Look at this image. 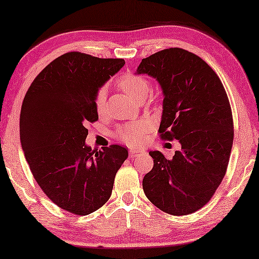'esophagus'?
<instances>
[{
    "instance_id": "1",
    "label": "esophagus",
    "mask_w": 259,
    "mask_h": 259,
    "mask_svg": "<svg viewBox=\"0 0 259 259\" xmlns=\"http://www.w3.org/2000/svg\"><path fill=\"white\" fill-rule=\"evenodd\" d=\"M141 153H142V151H140V150H135V149H131V150L129 151V155H130L131 158L138 157V156L141 155Z\"/></svg>"
}]
</instances>
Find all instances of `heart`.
I'll use <instances>...</instances> for the list:
<instances>
[{"label": "heart", "instance_id": "1", "mask_svg": "<svg viewBox=\"0 0 259 259\" xmlns=\"http://www.w3.org/2000/svg\"><path fill=\"white\" fill-rule=\"evenodd\" d=\"M118 84L121 90H123L126 95L137 101L145 100L150 91L149 81L144 76L134 73H125L121 76ZM106 101L107 89L102 87L97 91L95 97V108L99 114H102L106 110ZM148 130H149V123L147 121H134L118 126L117 138L130 147H138L144 144Z\"/></svg>", "mask_w": 259, "mask_h": 259}]
</instances>
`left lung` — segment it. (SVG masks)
<instances>
[{
  "mask_svg": "<svg viewBox=\"0 0 259 259\" xmlns=\"http://www.w3.org/2000/svg\"><path fill=\"white\" fill-rule=\"evenodd\" d=\"M138 74L161 85L162 140H178L172 159L150 151L153 168L142 187L160 210L184 216L211 199L226 174L234 140L232 108L216 72L196 54L170 48L142 59Z\"/></svg>",
  "mask_w": 259,
  "mask_h": 259,
  "instance_id": "left-lung-1",
  "label": "left lung"
}]
</instances>
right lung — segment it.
<instances>
[{
	"label": "right lung",
	"instance_id": "1",
	"mask_svg": "<svg viewBox=\"0 0 259 259\" xmlns=\"http://www.w3.org/2000/svg\"><path fill=\"white\" fill-rule=\"evenodd\" d=\"M124 63L62 54L37 74L22 103L20 138L33 177L49 199L74 214L85 216L109 200L128 158L118 145L99 151L85 145L87 124L99 119L96 93Z\"/></svg>",
	"mask_w": 259,
	"mask_h": 259
}]
</instances>
